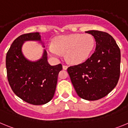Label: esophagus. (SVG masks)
Masks as SVG:
<instances>
[{"mask_svg": "<svg viewBox=\"0 0 128 128\" xmlns=\"http://www.w3.org/2000/svg\"><path fill=\"white\" fill-rule=\"evenodd\" d=\"M67 68H68L67 65H63V70H66V69H67Z\"/></svg>", "mask_w": 128, "mask_h": 128, "instance_id": "esophagus-1", "label": "esophagus"}]
</instances>
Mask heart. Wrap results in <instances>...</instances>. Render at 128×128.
I'll use <instances>...</instances> for the list:
<instances>
[{"mask_svg": "<svg viewBox=\"0 0 128 128\" xmlns=\"http://www.w3.org/2000/svg\"><path fill=\"white\" fill-rule=\"evenodd\" d=\"M96 45V41L90 34H71L56 37L53 45L48 46V53L55 58H60L65 54L66 60L72 64L84 62L90 55Z\"/></svg>", "mask_w": 128, "mask_h": 128, "instance_id": "obj_1", "label": "heart"}]
</instances>
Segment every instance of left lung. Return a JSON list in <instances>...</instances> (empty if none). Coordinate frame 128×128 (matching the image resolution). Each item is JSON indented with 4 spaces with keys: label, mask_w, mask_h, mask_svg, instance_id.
Returning <instances> with one entry per match:
<instances>
[{
    "label": "left lung",
    "mask_w": 128,
    "mask_h": 128,
    "mask_svg": "<svg viewBox=\"0 0 128 128\" xmlns=\"http://www.w3.org/2000/svg\"><path fill=\"white\" fill-rule=\"evenodd\" d=\"M85 32L96 42V51L84 63L67 68L77 94L88 100L104 98L116 86L120 77V50L110 34L99 30Z\"/></svg>",
    "instance_id": "8db88e82"
}]
</instances>
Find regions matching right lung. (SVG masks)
Instances as JSON below:
<instances>
[{"label": "right lung", "instance_id": "1", "mask_svg": "<svg viewBox=\"0 0 128 128\" xmlns=\"http://www.w3.org/2000/svg\"><path fill=\"white\" fill-rule=\"evenodd\" d=\"M26 41L42 43L41 36L39 32H30L20 35L13 41L6 59L9 84L13 92L26 102L44 104L54 97L62 65L48 64L46 50L36 62L28 60L22 52V45Z\"/></svg>", "mask_w": 128, "mask_h": 128}]
</instances>
